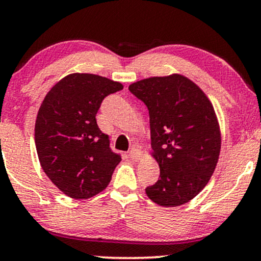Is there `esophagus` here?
I'll return each instance as SVG.
<instances>
[{
    "label": "esophagus",
    "instance_id": "obj_1",
    "mask_svg": "<svg viewBox=\"0 0 261 261\" xmlns=\"http://www.w3.org/2000/svg\"><path fill=\"white\" fill-rule=\"evenodd\" d=\"M130 158L133 160H138L142 158V153L138 149H133L130 151Z\"/></svg>",
    "mask_w": 261,
    "mask_h": 261
}]
</instances>
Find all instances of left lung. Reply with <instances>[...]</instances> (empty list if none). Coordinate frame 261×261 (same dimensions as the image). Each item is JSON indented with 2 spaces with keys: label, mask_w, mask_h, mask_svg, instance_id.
Segmentation results:
<instances>
[{
  "label": "left lung",
  "mask_w": 261,
  "mask_h": 261,
  "mask_svg": "<svg viewBox=\"0 0 261 261\" xmlns=\"http://www.w3.org/2000/svg\"><path fill=\"white\" fill-rule=\"evenodd\" d=\"M128 90L149 111L150 155L160 169L147 196L163 207L189 202L210 182L219 159L222 134L212 102L179 73L142 79Z\"/></svg>",
  "instance_id": "8db88e82"
}]
</instances>
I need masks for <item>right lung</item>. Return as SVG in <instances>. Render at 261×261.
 <instances>
[{"instance_id": "obj_1", "label": "right lung", "mask_w": 261, "mask_h": 261, "mask_svg": "<svg viewBox=\"0 0 261 261\" xmlns=\"http://www.w3.org/2000/svg\"><path fill=\"white\" fill-rule=\"evenodd\" d=\"M123 84L92 73H71L53 85L35 124L36 150L43 171L65 195L87 200L106 189L119 155L98 128L96 114L107 95Z\"/></svg>"}]
</instances>
